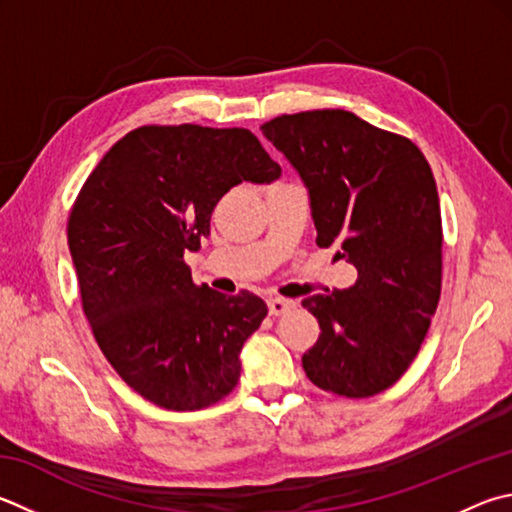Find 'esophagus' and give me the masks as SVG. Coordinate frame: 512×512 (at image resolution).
<instances>
[{
	"instance_id": "34e87169",
	"label": "esophagus",
	"mask_w": 512,
	"mask_h": 512,
	"mask_svg": "<svg viewBox=\"0 0 512 512\" xmlns=\"http://www.w3.org/2000/svg\"><path fill=\"white\" fill-rule=\"evenodd\" d=\"M268 313L271 315H284L291 309H295V300H288V297H268Z\"/></svg>"
}]
</instances>
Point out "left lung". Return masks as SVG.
I'll return each mask as SVG.
<instances>
[{"label":"left lung","mask_w":512,"mask_h":512,"mask_svg":"<svg viewBox=\"0 0 512 512\" xmlns=\"http://www.w3.org/2000/svg\"><path fill=\"white\" fill-rule=\"evenodd\" d=\"M264 136L309 190L318 246L356 266L351 288L304 297L320 338L302 356L313 385L385 392L412 365L441 297V208L423 152L345 109L277 116Z\"/></svg>","instance_id":"left-lung-1"}]
</instances>
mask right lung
<instances>
[{
	"label": "right lung",
	"mask_w": 512,
	"mask_h": 512,
	"mask_svg": "<svg viewBox=\"0 0 512 512\" xmlns=\"http://www.w3.org/2000/svg\"><path fill=\"white\" fill-rule=\"evenodd\" d=\"M282 167L248 129L145 125L120 138L82 185L67 237L82 311L118 376L165 410L194 412L235 389L262 297L192 282L183 255L210 235L235 185Z\"/></svg>",
	"instance_id": "right-lung-1"
}]
</instances>
